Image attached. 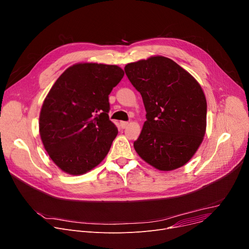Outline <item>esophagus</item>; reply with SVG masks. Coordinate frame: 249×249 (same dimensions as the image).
Returning a JSON list of instances; mask_svg holds the SVG:
<instances>
[{
  "instance_id": "1",
  "label": "esophagus",
  "mask_w": 249,
  "mask_h": 249,
  "mask_svg": "<svg viewBox=\"0 0 249 249\" xmlns=\"http://www.w3.org/2000/svg\"><path fill=\"white\" fill-rule=\"evenodd\" d=\"M127 125H128V123H127V122H121V126H122V128H125V127H127Z\"/></svg>"
}]
</instances>
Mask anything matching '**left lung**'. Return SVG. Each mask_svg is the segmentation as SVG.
Listing matches in <instances>:
<instances>
[{
  "instance_id": "left-lung-1",
  "label": "left lung",
  "mask_w": 249,
  "mask_h": 249,
  "mask_svg": "<svg viewBox=\"0 0 249 249\" xmlns=\"http://www.w3.org/2000/svg\"><path fill=\"white\" fill-rule=\"evenodd\" d=\"M124 71L141 92L146 111L138 155L162 171L183 166L195 156L206 131V99L198 82L162 55L127 64Z\"/></svg>"
}]
</instances>
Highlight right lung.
I'll return each instance as SVG.
<instances>
[{"label": "right lung", "instance_id": "1", "mask_svg": "<svg viewBox=\"0 0 249 249\" xmlns=\"http://www.w3.org/2000/svg\"><path fill=\"white\" fill-rule=\"evenodd\" d=\"M124 74L116 65L78 63L54 82L43 103L39 130L49 157L64 173L81 176L107 157L118 128L108 94Z\"/></svg>", "mask_w": 249, "mask_h": 249}]
</instances>
